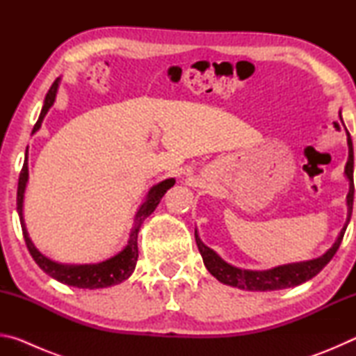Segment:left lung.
<instances>
[{"label": "left lung", "mask_w": 356, "mask_h": 356, "mask_svg": "<svg viewBox=\"0 0 356 356\" xmlns=\"http://www.w3.org/2000/svg\"><path fill=\"white\" fill-rule=\"evenodd\" d=\"M339 118H341V111H339ZM347 144H348V160H347L344 172L348 179V184H350V188H348V195H347V221L344 227L341 229L339 236H337L333 246H331L323 256L312 259V261H306V262L280 265V267H275L272 270H264V272H256V270H242L222 261V259L216 254L213 250H210L209 246L202 243V240L195 231L197 250H200L204 265H206V268L209 270L210 275H213L216 280L222 282V284L245 289V291H262V292L293 287V286L301 284V282H306L308 280L314 278V276L321 272L325 265H327L336 254V251L339 248L342 237H344L346 234L347 225L352 216L355 185H353V146H352L350 134H347Z\"/></svg>", "instance_id": "left-lung-1"}]
</instances>
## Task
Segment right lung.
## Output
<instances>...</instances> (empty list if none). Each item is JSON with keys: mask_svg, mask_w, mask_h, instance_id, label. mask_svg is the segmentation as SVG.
Returning <instances> with one entry per match:
<instances>
[{"mask_svg": "<svg viewBox=\"0 0 356 356\" xmlns=\"http://www.w3.org/2000/svg\"><path fill=\"white\" fill-rule=\"evenodd\" d=\"M58 86H59V78H56V81L51 84L50 91L47 94L44 106H42V111H40V116L33 129V134L40 129L42 120H44L47 111L50 110L53 102H55ZM26 184H28V149H26L25 163H23L20 177H19V188H17V212H19V216H20V225H22L23 237H25V242L28 246V251L29 254L33 256L35 264H38L48 276H51V278H55L56 281L63 282V284L80 287V289H104V287L120 284V282L130 278V275L134 273L135 265L138 261V232H140L143 221L154 212L155 207L160 204L161 197H163L165 193L170 190L174 184H176V180L166 179L163 182L154 185L152 188L149 190L146 201L141 204V207L138 209V212L135 215L130 238L122 251H119L116 256L106 259L104 262L83 264V265L58 264L55 261H51V259L45 257L38 248H35L34 243L31 242V238L28 236L25 221H23V197H25Z\"/></svg>", "mask_w": 356, "mask_h": 356, "instance_id": "add662e5", "label": "right lung"}]
</instances>
